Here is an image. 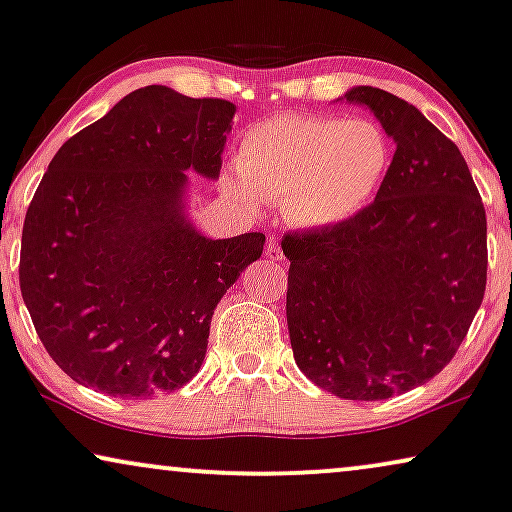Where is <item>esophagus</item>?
Returning <instances> with one entry per match:
<instances>
[{"mask_svg":"<svg viewBox=\"0 0 512 512\" xmlns=\"http://www.w3.org/2000/svg\"><path fill=\"white\" fill-rule=\"evenodd\" d=\"M264 255H267V260H271V262L283 260V250H281V245H278V241H276L274 236H269L267 248H264Z\"/></svg>","mask_w":512,"mask_h":512,"instance_id":"34e87169","label":"esophagus"}]
</instances>
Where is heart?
I'll use <instances>...</instances> for the list:
<instances>
[{
  "label": "heart",
  "mask_w": 512,
  "mask_h": 512,
  "mask_svg": "<svg viewBox=\"0 0 512 512\" xmlns=\"http://www.w3.org/2000/svg\"><path fill=\"white\" fill-rule=\"evenodd\" d=\"M390 160L387 137L373 122L276 113L241 137L226 189L250 210L281 203L295 226L331 229L371 203Z\"/></svg>",
  "instance_id": "heart-1"
}]
</instances>
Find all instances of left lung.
Masks as SVG:
<instances>
[{"label":"left lung","instance_id":"8db88e82","mask_svg":"<svg viewBox=\"0 0 512 512\" xmlns=\"http://www.w3.org/2000/svg\"><path fill=\"white\" fill-rule=\"evenodd\" d=\"M397 144L357 217L286 234L295 364L340 399L409 392L454 359L487 288V215L465 158L390 92L354 87Z\"/></svg>","mask_w":512,"mask_h":512}]
</instances>
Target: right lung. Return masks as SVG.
Returning a JSON list of instances; mask_svg holds the SVG:
<instances>
[{
	"mask_svg": "<svg viewBox=\"0 0 512 512\" xmlns=\"http://www.w3.org/2000/svg\"><path fill=\"white\" fill-rule=\"evenodd\" d=\"M236 106L163 84L137 89L58 148L23 222V302L75 383L122 399L200 371L217 302L264 234L200 236L186 170L217 179Z\"/></svg>",
	"mask_w": 512,
	"mask_h": 512,
	"instance_id": "right-lung-1",
	"label": "right lung"
}]
</instances>
